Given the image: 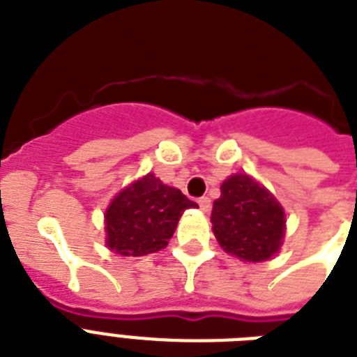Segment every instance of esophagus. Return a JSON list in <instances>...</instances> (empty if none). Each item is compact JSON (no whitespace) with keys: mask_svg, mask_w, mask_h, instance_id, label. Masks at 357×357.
<instances>
[{"mask_svg":"<svg viewBox=\"0 0 357 357\" xmlns=\"http://www.w3.org/2000/svg\"><path fill=\"white\" fill-rule=\"evenodd\" d=\"M198 206H200V209L202 211H209V209H211V200H209V198H207V196H202L200 200H198Z\"/></svg>","mask_w":357,"mask_h":357,"instance_id":"esophagus-1","label":"esophagus"}]
</instances>
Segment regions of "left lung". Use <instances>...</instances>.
I'll return each mask as SVG.
<instances>
[{"label": "left lung", "mask_w": 357, "mask_h": 357, "mask_svg": "<svg viewBox=\"0 0 357 357\" xmlns=\"http://www.w3.org/2000/svg\"><path fill=\"white\" fill-rule=\"evenodd\" d=\"M213 234L228 254L243 261H266L276 254L285 234L283 207L248 174L229 176L211 211Z\"/></svg>", "instance_id": "obj_1"}]
</instances>
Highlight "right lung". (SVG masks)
Here are the masks:
<instances>
[{
	"label": "right lung",
	"instance_id": "right-lung-1",
	"mask_svg": "<svg viewBox=\"0 0 357 357\" xmlns=\"http://www.w3.org/2000/svg\"><path fill=\"white\" fill-rule=\"evenodd\" d=\"M190 207L198 204L151 172L146 174L109 204L105 211L109 250L139 257L165 248L183 211Z\"/></svg>",
	"mask_w": 357,
	"mask_h": 357
}]
</instances>
